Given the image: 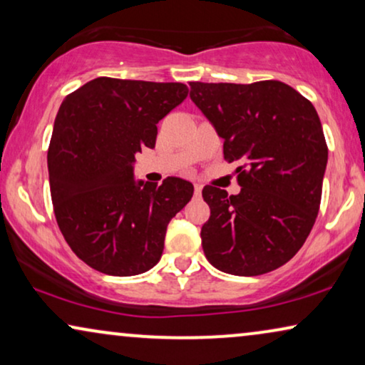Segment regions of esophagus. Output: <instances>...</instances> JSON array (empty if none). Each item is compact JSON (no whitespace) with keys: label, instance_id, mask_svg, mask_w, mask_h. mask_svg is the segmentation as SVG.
Here are the masks:
<instances>
[{"label":"esophagus","instance_id":"1","mask_svg":"<svg viewBox=\"0 0 365 365\" xmlns=\"http://www.w3.org/2000/svg\"><path fill=\"white\" fill-rule=\"evenodd\" d=\"M201 192H202L201 184H194V194H196V196H201Z\"/></svg>","mask_w":365,"mask_h":365}]
</instances>
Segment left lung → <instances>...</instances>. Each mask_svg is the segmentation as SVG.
I'll use <instances>...</instances> for the list:
<instances>
[{"instance_id":"obj_1","label":"left lung","mask_w":365,"mask_h":365,"mask_svg":"<svg viewBox=\"0 0 365 365\" xmlns=\"http://www.w3.org/2000/svg\"><path fill=\"white\" fill-rule=\"evenodd\" d=\"M189 96L237 164L241 192L206 186L201 229L207 261L234 276H261L296 256L316 222L327 143L312 103L286 83H189Z\"/></svg>"}]
</instances>
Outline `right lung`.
I'll return each instance as SVG.
<instances>
[{"instance_id": "obj_1", "label": "right lung", "mask_w": 365, "mask_h": 365, "mask_svg": "<svg viewBox=\"0 0 365 365\" xmlns=\"http://www.w3.org/2000/svg\"><path fill=\"white\" fill-rule=\"evenodd\" d=\"M187 93L182 83L103 76L61 103L48 149L51 201L63 237L89 267L126 277L161 259L168 224L194 187L179 178L136 184L133 164Z\"/></svg>"}]
</instances>
